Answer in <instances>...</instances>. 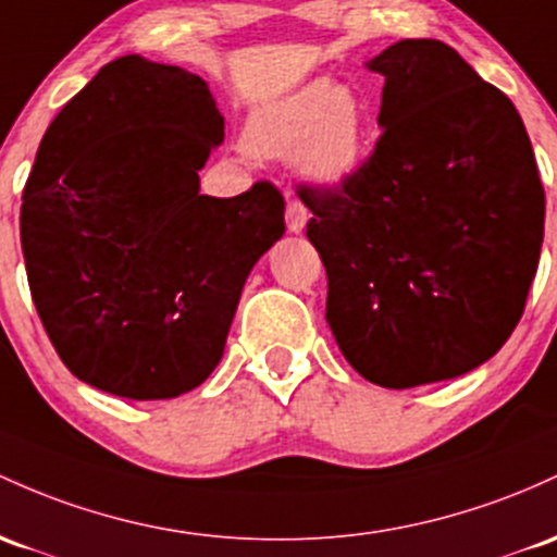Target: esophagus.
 Listing matches in <instances>:
<instances>
[{"mask_svg":"<svg viewBox=\"0 0 557 557\" xmlns=\"http://www.w3.org/2000/svg\"><path fill=\"white\" fill-rule=\"evenodd\" d=\"M307 206L301 203L298 198H290L288 206H285V224H288L290 232H304V227H307Z\"/></svg>","mask_w":557,"mask_h":557,"instance_id":"esophagus-1","label":"esophagus"}]
</instances>
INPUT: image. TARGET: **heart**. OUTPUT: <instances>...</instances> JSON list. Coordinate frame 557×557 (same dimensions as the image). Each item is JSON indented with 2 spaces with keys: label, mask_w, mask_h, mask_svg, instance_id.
I'll use <instances>...</instances> for the list:
<instances>
[{
  "label": "heart",
  "mask_w": 557,
  "mask_h": 557,
  "mask_svg": "<svg viewBox=\"0 0 557 557\" xmlns=\"http://www.w3.org/2000/svg\"><path fill=\"white\" fill-rule=\"evenodd\" d=\"M256 156H285L309 185L335 189L351 180L370 143L368 102L348 87L317 78L261 110L248 126Z\"/></svg>",
  "instance_id": "heart-1"
}]
</instances>
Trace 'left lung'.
I'll list each match as a JSON object with an SVG mask.
<instances>
[{"label":"left lung","instance_id":"8db88e82","mask_svg":"<svg viewBox=\"0 0 557 557\" xmlns=\"http://www.w3.org/2000/svg\"><path fill=\"white\" fill-rule=\"evenodd\" d=\"M368 69L386 78L375 148L346 185L298 195L346 362L412 388L510 338L540 264L545 187L516 106L451 47L401 39Z\"/></svg>","mask_w":557,"mask_h":557}]
</instances>
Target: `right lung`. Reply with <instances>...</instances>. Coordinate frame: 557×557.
<instances>
[{
  "label": "right lung",
  "instance_id": "add662e5",
  "mask_svg": "<svg viewBox=\"0 0 557 557\" xmlns=\"http://www.w3.org/2000/svg\"><path fill=\"white\" fill-rule=\"evenodd\" d=\"M224 139L206 82L113 60L54 115L23 187L28 288L78 381L171 399L219 364L250 267L285 232V198L256 182L200 195Z\"/></svg>",
  "mask_w": 557,
  "mask_h": 557
}]
</instances>
